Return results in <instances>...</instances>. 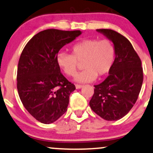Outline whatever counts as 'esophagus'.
Wrapping results in <instances>:
<instances>
[{"label": "esophagus", "mask_w": 153, "mask_h": 153, "mask_svg": "<svg viewBox=\"0 0 153 153\" xmlns=\"http://www.w3.org/2000/svg\"><path fill=\"white\" fill-rule=\"evenodd\" d=\"M82 88V85H81L75 84V88H76V89H80V88Z\"/></svg>", "instance_id": "esophagus-1"}]
</instances>
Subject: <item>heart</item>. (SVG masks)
Segmentation results:
<instances>
[{"label":"heart","instance_id":"1","mask_svg":"<svg viewBox=\"0 0 153 153\" xmlns=\"http://www.w3.org/2000/svg\"><path fill=\"white\" fill-rule=\"evenodd\" d=\"M72 54L60 53L57 56L59 67L68 76L77 72L79 62H83L84 71L77 74L75 80L86 83L94 81L97 75L102 77L112 68L115 56L113 43L108 39H86L72 47Z\"/></svg>","mask_w":153,"mask_h":153}]
</instances>
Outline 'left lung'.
<instances>
[{"mask_svg":"<svg viewBox=\"0 0 153 153\" xmlns=\"http://www.w3.org/2000/svg\"><path fill=\"white\" fill-rule=\"evenodd\" d=\"M113 43L115 58L109 75L95 86L91 109L109 121L117 120L135 105L143 81L141 60L126 37L110 29H97Z\"/></svg>","mask_w":153,"mask_h":153,"instance_id":"8db88e82","label":"left lung"}]
</instances>
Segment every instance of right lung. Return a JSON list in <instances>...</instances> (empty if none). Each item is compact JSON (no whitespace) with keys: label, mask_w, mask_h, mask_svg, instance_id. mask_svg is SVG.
Instances as JSON below:
<instances>
[{"label":"right lung","mask_w":153,"mask_h":153,"mask_svg":"<svg viewBox=\"0 0 153 153\" xmlns=\"http://www.w3.org/2000/svg\"><path fill=\"white\" fill-rule=\"evenodd\" d=\"M81 33L48 29L35 35L22 51L17 71L18 95L25 109L40 123H54L67 110L75 86L60 73L57 56Z\"/></svg>","instance_id":"add662e5"}]
</instances>
